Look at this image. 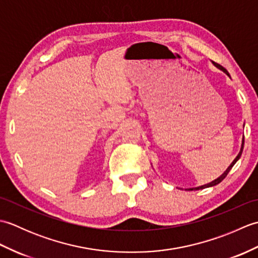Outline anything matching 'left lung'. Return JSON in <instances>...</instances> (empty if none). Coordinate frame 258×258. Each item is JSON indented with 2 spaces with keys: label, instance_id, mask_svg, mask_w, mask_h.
<instances>
[{
  "label": "left lung",
  "instance_id": "obj_1",
  "mask_svg": "<svg viewBox=\"0 0 258 258\" xmlns=\"http://www.w3.org/2000/svg\"><path fill=\"white\" fill-rule=\"evenodd\" d=\"M215 65H216V67L218 68V69H221L222 71H224V72H225L228 76H229V74H228V72H227V71L225 70V69H224L223 67H222V65H220V64H218V63H215ZM243 149H244V138H243V142H242V147H240V152L238 153V155L236 156V158H235V160L233 161V163L231 164V165H229L228 166V168L226 169V171L225 172H224V174H222L221 175V176L220 177H218L217 179H215V180H213V182H211L210 184H206V185H203V186H200V187H195V188H189L188 190H196V189H203V188H206V187H211V186H215V185H217V184H220L221 182H222V180L224 179V178H225L226 176H227V174L229 173V171H231V169H232V167L235 165V163H236L238 160H239V157H240V155H242V153H243Z\"/></svg>",
  "mask_w": 258,
  "mask_h": 258
}]
</instances>
